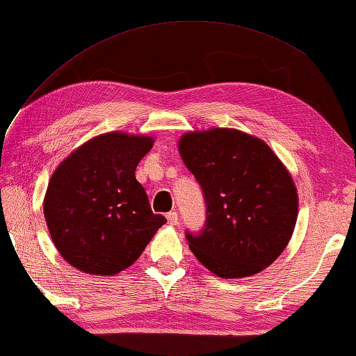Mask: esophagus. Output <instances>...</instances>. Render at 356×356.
Masks as SVG:
<instances>
[{
	"instance_id": "esophagus-1",
	"label": "esophagus",
	"mask_w": 356,
	"mask_h": 356,
	"mask_svg": "<svg viewBox=\"0 0 356 356\" xmlns=\"http://www.w3.org/2000/svg\"><path fill=\"white\" fill-rule=\"evenodd\" d=\"M166 218H168V223H169V225H177V223H179L177 212H169L168 216H166Z\"/></svg>"
}]
</instances>
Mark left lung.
<instances>
[{"label":"left lung","mask_w":356,"mask_h":356,"mask_svg":"<svg viewBox=\"0 0 356 356\" xmlns=\"http://www.w3.org/2000/svg\"><path fill=\"white\" fill-rule=\"evenodd\" d=\"M179 154L206 200V227L187 233L190 250L218 277L242 279L273 264L289 245L298 190L264 140L233 128L190 131Z\"/></svg>","instance_id":"left-lung-1"}]
</instances>
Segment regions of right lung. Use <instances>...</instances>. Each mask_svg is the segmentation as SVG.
<instances>
[{
	"label": "right lung",
	"mask_w": 356,
	"mask_h": 356,
	"mask_svg": "<svg viewBox=\"0 0 356 356\" xmlns=\"http://www.w3.org/2000/svg\"><path fill=\"white\" fill-rule=\"evenodd\" d=\"M154 138L122 131L95 136L67 155L49 180L44 217L56 250L82 273L118 274L166 223L154 213L134 171Z\"/></svg>",
	"instance_id": "right-lung-1"
}]
</instances>
